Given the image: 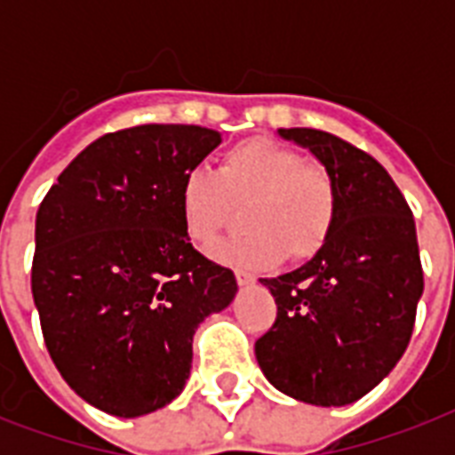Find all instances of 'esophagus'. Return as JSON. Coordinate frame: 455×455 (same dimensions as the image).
<instances>
[{
  "label": "esophagus",
  "instance_id": "obj_1",
  "mask_svg": "<svg viewBox=\"0 0 455 455\" xmlns=\"http://www.w3.org/2000/svg\"><path fill=\"white\" fill-rule=\"evenodd\" d=\"M235 281H238V285H252L257 278L252 276V274H248V271L235 269Z\"/></svg>",
  "mask_w": 455,
  "mask_h": 455
}]
</instances>
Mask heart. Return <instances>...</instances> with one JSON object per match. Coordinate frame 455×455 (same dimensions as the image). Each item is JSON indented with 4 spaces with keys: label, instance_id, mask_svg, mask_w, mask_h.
<instances>
[{
    "label": "heart",
    "instance_id": "1",
    "mask_svg": "<svg viewBox=\"0 0 455 455\" xmlns=\"http://www.w3.org/2000/svg\"><path fill=\"white\" fill-rule=\"evenodd\" d=\"M245 234L221 241L214 259L245 269H271L285 259L309 262L331 241L339 196L325 167L269 137L227 148L217 174L193 167L179 184L184 234L207 248L243 207Z\"/></svg>",
    "mask_w": 455,
    "mask_h": 455
}]
</instances>
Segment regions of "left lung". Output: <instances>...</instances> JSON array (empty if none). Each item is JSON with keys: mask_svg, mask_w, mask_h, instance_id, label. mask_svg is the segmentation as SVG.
<instances>
[{"mask_svg": "<svg viewBox=\"0 0 455 455\" xmlns=\"http://www.w3.org/2000/svg\"><path fill=\"white\" fill-rule=\"evenodd\" d=\"M278 134L325 164L338 186L339 212L331 241L311 262L262 278L278 311L255 354L283 395L345 406L368 395L409 347L425 285L416 221L373 156L309 127Z\"/></svg>", "mask_w": 455, "mask_h": 455, "instance_id": "left-lung-1", "label": "left lung"}]
</instances>
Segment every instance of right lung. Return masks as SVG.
Wrapping results in <instances>:
<instances>
[{
    "mask_svg": "<svg viewBox=\"0 0 455 455\" xmlns=\"http://www.w3.org/2000/svg\"><path fill=\"white\" fill-rule=\"evenodd\" d=\"M221 144L198 124H139L89 144L35 221L32 298L49 356L96 409H163L191 373L193 332L234 299V271L191 245L179 184Z\"/></svg>",
    "mask_w": 455,
    "mask_h": 455,
    "instance_id": "add662e5",
    "label": "right lung"
}]
</instances>
